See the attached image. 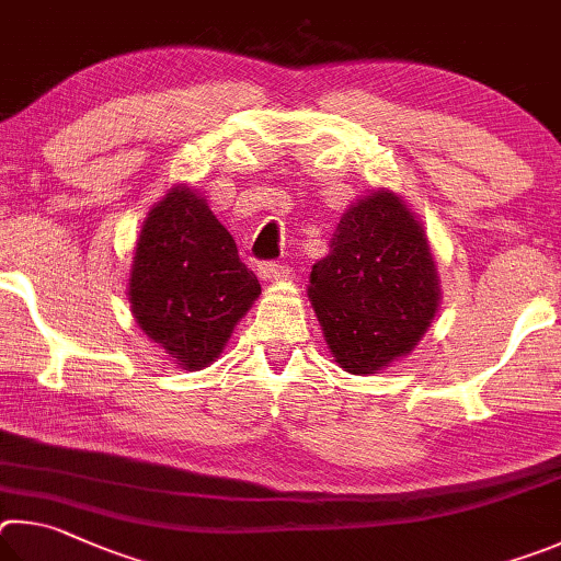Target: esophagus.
<instances>
[{"label":"esophagus","instance_id":"34e87169","mask_svg":"<svg viewBox=\"0 0 561 561\" xmlns=\"http://www.w3.org/2000/svg\"><path fill=\"white\" fill-rule=\"evenodd\" d=\"M259 275L263 280H283L288 275V268L283 263H275V261H265L259 265Z\"/></svg>","mask_w":561,"mask_h":561}]
</instances>
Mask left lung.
<instances>
[{
    "instance_id": "1",
    "label": "left lung",
    "mask_w": 561,
    "mask_h": 561,
    "mask_svg": "<svg viewBox=\"0 0 561 561\" xmlns=\"http://www.w3.org/2000/svg\"><path fill=\"white\" fill-rule=\"evenodd\" d=\"M308 298L337 365L375 375L407 357L438 310L426 231L401 196L371 190L342 214Z\"/></svg>"
}]
</instances>
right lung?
<instances>
[{
    "instance_id": "add662e5",
    "label": "right lung",
    "mask_w": 561,
    "mask_h": 561,
    "mask_svg": "<svg viewBox=\"0 0 561 561\" xmlns=\"http://www.w3.org/2000/svg\"><path fill=\"white\" fill-rule=\"evenodd\" d=\"M127 296L145 335L194 371L221 355L261 283L204 196L176 184L142 224Z\"/></svg>"
}]
</instances>
